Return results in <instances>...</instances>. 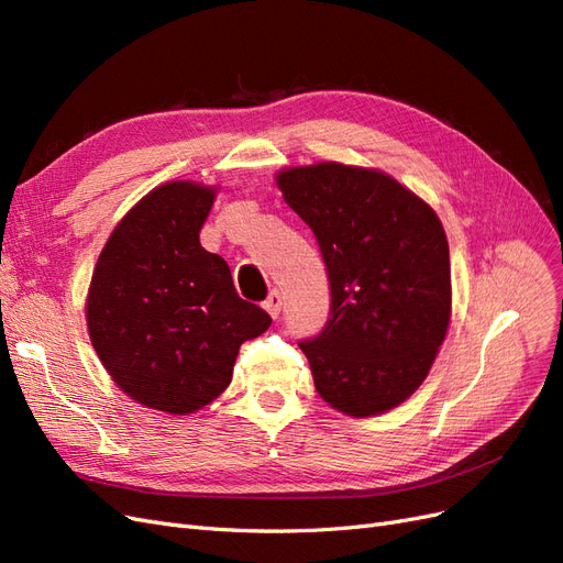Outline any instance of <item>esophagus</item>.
<instances>
[{
    "label": "esophagus",
    "instance_id": "obj_1",
    "mask_svg": "<svg viewBox=\"0 0 563 563\" xmlns=\"http://www.w3.org/2000/svg\"><path fill=\"white\" fill-rule=\"evenodd\" d=\"M263 308H265V312H267L272 319H277L279 312H282V294H279V291H272V294L267 296V300L263 302Z\"/></svg>",
    "mask_w": 563,
    "mask_h": 563
}]
</instances>
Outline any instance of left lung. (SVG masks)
Wrapping results in <instances>:
<instances>
[{
  "label": "left lung",
  "instance_id": "1",
  "mask_svg": "<svg viewBox=\"0 0 563 563\" xmlns=\"http://www.w3.org/2000/svg\"><path fill=\"white\" fill-rule=\"evenodd\" d=\"M275 180L329 272V323L300 343L319 397L352 418L380 416L422 385L446 338L444 225L380 168L317 162L282 168Z\"/></svg>",
  "mask_w": 563,
  "mask_h": 563
}]
</instances>
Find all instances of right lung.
Returning <instances> with one entry per match:
<instances>
[{"mask_svg":"<svg viewBox=\"0 0 563 563\" xmlns=\"http://www.w3.org/2000/svg\"><path fill=\"white\" fill-rule=\"evenodd\" d=\"M216 185L168 180L114 225L87 294L100 364L126 397L172 416L223 395L244 340L269 314L234 291L228 263L199 244Z\"/></svg>","mask_w":563,"mask_h":563,"instance_id":"add662e5","label":"right lung"}]
</instances>
